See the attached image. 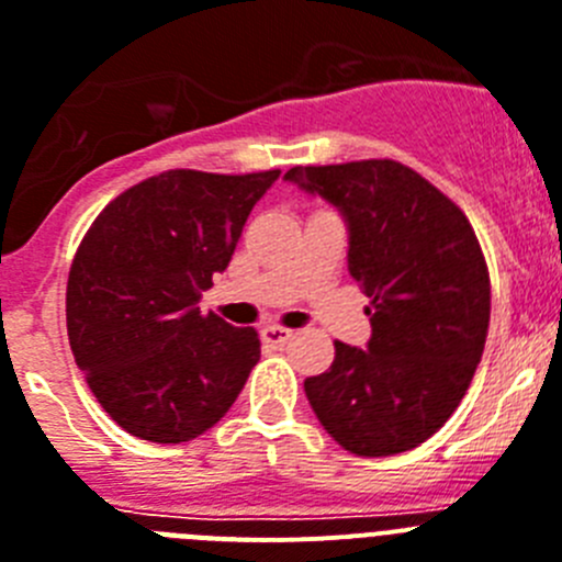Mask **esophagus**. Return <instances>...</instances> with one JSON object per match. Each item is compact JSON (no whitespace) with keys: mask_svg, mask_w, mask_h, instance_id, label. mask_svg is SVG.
<instances>
[{"mask_svg":"<svg viewBox=\"0 0 562 562\" xmlns=\"http://www.w3.org/2000/svg\"><path fill=\"white\" fill-rule=\"evenodd\" d=\"M294 339V330L288 328H262V341L271 345V348H282L288 341Z\"/></svg>","mask_w":562,"mask_h":562,"instance_id":"34e87169","label":"esophagus"}]
</instances>
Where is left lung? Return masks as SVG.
<instances>
[{"label": "left lung", "mask_w": 562, "mask_h": 562, "mask_svg": "<svg viewBox=\"0 0 562 562\" xmlns=\"http://www.w3.org/2000/svg\"><path fill=\"white\" fill-rule=\"evenodd\" d=\"M348 226V271L370 296L364 348L336 341L334 364L305 379L316 418L353 456L427 441L456 413L490 328V274L467 214L396 160L285 172Z\"/></svg>", "instance_id": "left-lung-1"}]
</instances>
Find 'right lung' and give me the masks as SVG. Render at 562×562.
<instances>
[{
  "label": "right lung",
  "instance_id": "obj_1",
  "mask_svg": "<svg viewBox=\"0 0 562 562\" xmlns=\"http://www.w3.org/2000/svg\"><path fill=\"white\" fill-rule=\"evenodd\" d=\"M280 169H172L126 189L95 217L67 280V336L92 396L130 436H203L260 362L254 328L198 302L223 274L257 200Z\"/></svg>",
  "mask_w": 562,
  "mask_h": 562
}]
</instances>
